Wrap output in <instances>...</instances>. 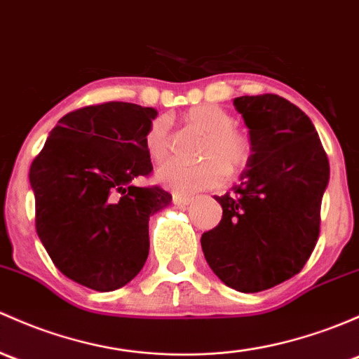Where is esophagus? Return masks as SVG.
I'll return each mask as SVG.
<instances>
[{
    "label": "esophagus",
    "instance_id": "esophagus-1",
    "mask_svg": "<svg viewBox=\"0 0 359 359\" xmlns=\"http://www.w3.org/2000/svg\"><path fill=\"white\" fill-rule=\"evenodd\" d=\"M173 201L177 203L179 206H186V205H191L192 203V198L189 196H180V194H175L173 196Z\"/></svg>",
    "mask_w": 359,
    "mask_h": 359
}]
</instances>
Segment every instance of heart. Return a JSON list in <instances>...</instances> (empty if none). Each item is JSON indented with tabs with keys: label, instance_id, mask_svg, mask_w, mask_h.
Here are the masks:
<instances>
[{
	"label": "heart",
	"instance_id": "1",
	"mask_svg": "<svg viewBox=\"0 0 359 359\" xmlns=\"http://www.w3.org/2000/svg\"><path fill=\"white\" fill-rule=\"evenodd\" d=\"M187 126L205 135L199 148V163H167L156 172L158 182L177 194L213 189L225 175L237 177L246 172L252 161L255 144L246 130L236 127V118L218 104H198L184 115ZM170 123L167 116H158L144 134V148L156 163L163 161L170 151Z\"/></svg>",
	"mask_w": 359,
	"mask_h": 359
}]
</instances>
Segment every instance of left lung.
Masks as SVG:
<instances>
[{
  "mask_svg": "<svg viewBox=\"0 0 359 359\" xmlns=\"http://www.w3.org/2000/svg\"><path fill=\"white\" fill-rule=\"evenodd\" d=\"M255 144L252 161L232 192L215 196L222 220L201 236L218 278L259 292L303 270L320 233L330 165L311 120L277 94L233 100Z\"/></svg>",
  "mask_w": 359,
  "mask_h": 359,
  "instance_id": "left-lung-1",
  "label": "left lung"
}]
</instances>
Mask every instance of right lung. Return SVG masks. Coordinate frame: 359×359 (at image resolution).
Listing matches in <instances>:
<instances>
[{
    "instance_id": "right-lung-1",
    "label": "right lung",
    "mask_w": 359,
    "mask_h": 359,
    "mask_svg": "<svg viewBox=\"0 0 359 359\" xmlns=\"http://www.w3.org/2000/svg\"><path fill=\"white\" fill-rule=\"evenodd\" d=\"M158 113L110 101L67 113L30 165L36 230L55 266L84 287L129 284L149 252V215L172 194L137 187L153 172L144 134Z\"/></svg>"
}]
</instances>
